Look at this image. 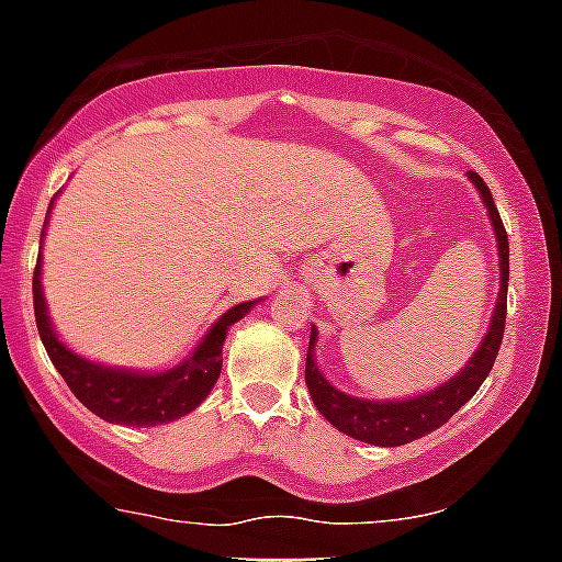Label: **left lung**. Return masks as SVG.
<instances>
[{
    "instance_id": "1",
    "label": "left lung",
    "mask_w": 562,
    "mask_h": 562,
    "mask_svg": "<svg viewBox=\"0 0 562 562\" xmlns=\"http://www.w3.org/2000/svg\"><path fill=\"white\" fill-rule=\"evenodd\" d=\"M469 179L483 196L485 209H488V220H492L494 237H497V254H499V294L497 305H494L492 323H488V334L483 337L480 348L471 353V360L465 362L460 374L446 380L437 389L417 394L408 400H360L351 397L346 391H337L323 371L314 362V346H317V328H311L308 357H305V385L308 394L317 405V412L331 423L337 431L348 434L353 440L371 442V446H405V442L426 437L434 428L446 426L465 403H469L483 380L492 371L494 360H497L499 342H503V331H506V294H508V237L503 228V220L497 214V205L492 200V191L483 179L474 171H469Z\"/></svg>"
}]
</instances>
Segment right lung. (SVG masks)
I'll return each mask as SVG.
<instances>
[{"mask_svg": "<svg viewBox=\"0 0 562 562\" xmlns=\"http://www.w3.org/2000/svg\"><path fill=\"white\" fill-rule=\"evenodd\" d=\"M42 237H45V231H42ZM251 308L254 303H239L225 311L223 317L211 325V331L202 337L200 346L193 348L191 357L173 369L157 371V374L154 371H125L85 360L56 337L45 294H42V259L33 271L36 328H40L50 362L85 408H91L97 417L120 423V426H162V423L191 414L202 400L209 397L220 369H223L225 334Z\"/></svg>", "mask_w": 562, "mask_h": 562, "instance_id": "obj_1", "label": "right lung"}]
</instances>
